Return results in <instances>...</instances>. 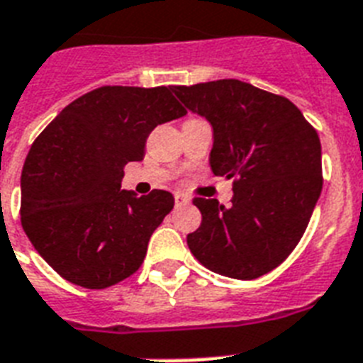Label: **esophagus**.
Wrapping results in <instances>:
<instances>
[{
	"mask_svg": "<svg viewBox=\"0 0 363 363\" xmlns=\"http://www.w3.org/2000/svg\"><path fill=\"white\" fill-rule=\"evenodd\" d=\"M189 196L187 195H184V193H176V195H174V202H176V208H182V206H185V204H189Z\"/></svg>",
	"mask_w": 363,
	"mask_h": 363,
	"instance_id": "obj_1",
	"label": "esophagus"
}]
</instances>
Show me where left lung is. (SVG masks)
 Here are the masks:
<instances>
[{
	"label": "left lung",
	"instance_id": "obj_1",
	"mask_svg": "<svg viewBox=\"0 0 363 363\" xmlns=\"http://www.w3.org/2000/svg\"><path fill=\"white\" fill-rule=\"evenodd\" d=\"M174 94L211 123V170L234 189L228 208L193 199L202 223L187 245L216 274L257 279L294 251L309 225L323 191L317 131L286 97L234 78L174 86Z\"/></svg>",
	"mask_w": 363,
	"mask_h": 363
}]
</instances>
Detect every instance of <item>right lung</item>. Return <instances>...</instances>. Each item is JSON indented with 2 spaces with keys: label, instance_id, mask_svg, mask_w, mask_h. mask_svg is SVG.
<instances>
[{
  "label": "right lung",
  "instance_id": "1",
  "mask_svg": "<svg viewBox=\"0 0 363 363\" xmlns=\"http://www.w3.org/2000/svg\"><path fill=\"white\" fill-rule=\"evenodd\" d=\"M187 114L167 86H103L46 125L22 168V228L72 285L101 291L135 274L153 230L174 208L168 191L121 189L150 133Z\"/></svg>",
  "mask_w": 363,
  "mask_h": 363
}]
</instances>
